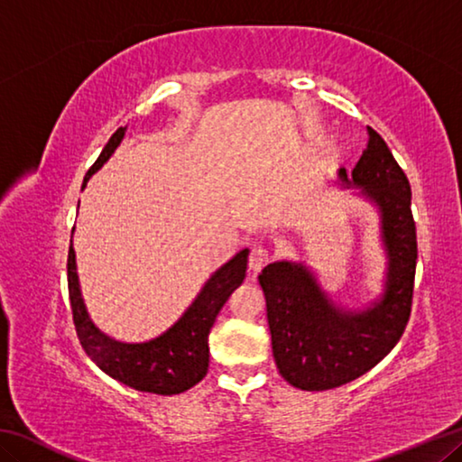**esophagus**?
Listing matches in <instances>:
<instances>
[{
    "label": "esophagus",
    "mask_w": 462,
    "mask_h": 462,
    "mask_svg": "<svg viewBox=\"0 0 462 462\" xmlns=\"http://www.w3.org/2000/svg\"><path fill=\"white\" fill-rule=\"evenodd\" d=\"M269 259H271L269 248L254 246L253 250H250V256H248V269L256 275V273H259L264 267V264L269 263Z\"/></svg>",
    "instance_id": "1"
}]
</instances>
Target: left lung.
<instances>
[{
	"instance_id": "left-lung-1",
	"label": "left lung",
	"mask_w": 462,
	"mask_h": 462,
	"mask_svg": "<svg viewBox=\"0 0 462 462\" xmlns=\"http://www.w3.org/2000/svg\"><path fill=\"white\" fill-rule=\"evenodd\" d=\"M369 143L346 173L342 189L373 203L385 253L381 293L363 308L336 303L303 261L281 259L259 275L273 356L289 385L326 391L355 381L383 361L402 338L411 311L418 242L411 216V189L402 167L377 132L366 126Z\"/></svg>"
}]
</instances>
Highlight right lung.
<instances>
[{"mask_svg": "<svg viewBox=\"0 0 462 462\" xmlns=\"http://www.w3.org/2000/svg\"><path fill=\"white\" fill-rule=\"evenodd\" d=\"M126 134V126L118 128L107 140L99 159L93 162L83 179V187L93 173L106 165L109 156L120 146ZM75 230V228H73ZM248 248L232 256L220 269H216L203 283L199 293L189 303L181 318L165 332L144 342H122L99 330L93 322L83 301L73 240L69 246L67 279L69 300H71L73 322L85 353L109 377L136 391L156 395H177L191 389L206 377L209 365L208 336L216 322V316L246 275Z\"/></svg>", "mask_w": 462, "mask_h": 462, "instance_id": "obj_1", "label": "right lung"}]
</instances>
